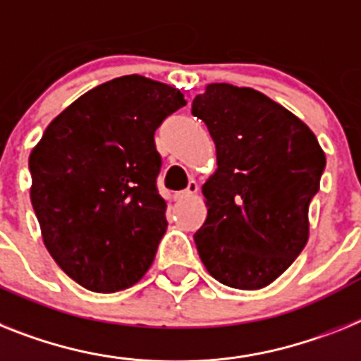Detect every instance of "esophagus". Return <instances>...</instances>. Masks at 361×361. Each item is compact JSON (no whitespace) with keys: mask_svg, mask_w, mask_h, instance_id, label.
I'll return each instance as SVG.
<instances>
[{"mask_svg":"<svg viewBox=\"0 0 361 361\" xmlns=\"http://www.w3.org/2000/svg\"><path fill=\"white\" fill-rule=\"evenodd\" d=\"M196 192H198V183H196V181H189V187H187L185 190H180V192H176L174 198L178 200V202H181V200H189L190 196H195Z\"/></svg>","mask_w":361,"mask_h":361,"instance_id":"obj_1","label":"esophagus"}]
</instances>
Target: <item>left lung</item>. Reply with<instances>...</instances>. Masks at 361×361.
<instances>
[{
	"instance_id": "left-lung-1",
	"label": "left lung",
	"mask_w": 361,
	"mask_h": 361,
	"mask_svg": "<svg viewBox=\"0 0 361 361\" xmlns=\"http://www.w3.org/2000/svg\"><path fill=\"white\" fill-rule=\"evenodd\" d=\"M216 147L195 242L218 283L260 290L307 246L325 152L307 124L253 87L214 82L192 101Z\"/></svg>"
}]
</instances>
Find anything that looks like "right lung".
Segmentation results:
<instances>
[{"label":"right lung","instance_id":"add662e5","mask_svg":"<svg viewBox=\"0 0 361 361\" xmlns=\"http://www.w3.org/2000/svg\"><path fill=\"white\" fill-rule=\"evenodd\" d=\"M181 106L174 86L114 78L56 115L31 150V204L44 244L86 290L119 292L152 266L166 231L154 132Z\"/></svg>","mask_w":361,"mask_h":361}]
</instances>
